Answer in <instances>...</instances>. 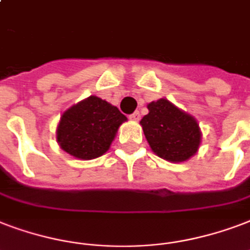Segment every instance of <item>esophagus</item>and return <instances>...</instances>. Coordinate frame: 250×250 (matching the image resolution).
<instances>
[{
	"instance_id": "1",
	"label": "esophagus",
	"mask_w": 250,
	"mask_h": 250,
	"mask_svg": "<svg viewBox=\"0 0 250 250\" xmlns=\"http://www.w3.org/2000/svg\"><path fill=\"white\" fill-rule=\"evenodd\" d=\"M129 119H131V121H135V122L140 121V112L135 111L133 114H131V115H129Z\"/></svg>"
}]
</instances>
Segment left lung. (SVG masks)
Wrapping results in <instances>:
<instances>
[{
	"label": "left lung",
	"mask_w": 250,
	"mask_h": 250,
	"mask_svg": "<svg viewBox=\"0 0 250 250\" xmlns=\"http://www.w3.org/2000/svg\"><path fill=\"white\" fill-rule=\"evenodd\" d=\"M148 110L140 125L156 155L171 163H181L197 153L201 131L191 115L164 98L150 102Z\"/></svg>",
	"instance_id": "obj_1"
}]
</instances>
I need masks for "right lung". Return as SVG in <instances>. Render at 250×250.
Masks as SVG:
<instances>
[{
    "mask_svg": "<svg viewBox=\"0 0 250 250\" xmlns=\"http://www.w3.org/2000/svg\"><path fill=\"white\" fill-rule=\"evenodd\" d=\"M125 121L127 118L115 106L91 95L62 114L57 143L77 159H95L107 152Z\"/></svg>",
    "mask_w": 250,
    "mask_h": 250,
    "instance_id": "1",
    "label": "right lung"
}]
</instances>
